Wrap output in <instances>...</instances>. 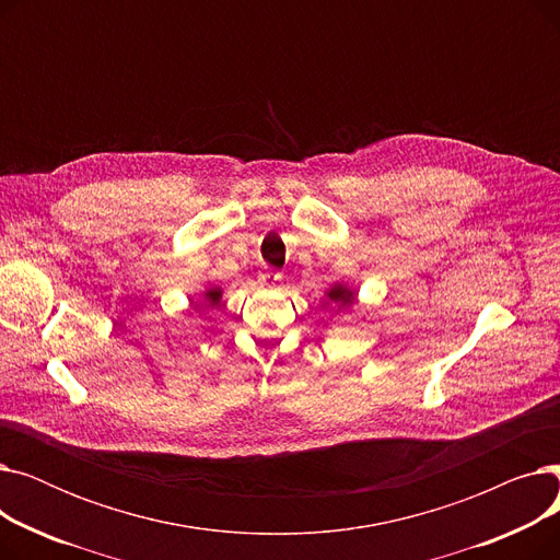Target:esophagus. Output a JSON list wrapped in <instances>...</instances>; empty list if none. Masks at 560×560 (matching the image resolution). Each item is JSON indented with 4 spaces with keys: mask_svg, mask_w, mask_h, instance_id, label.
<instances>
[{
    "mask_svg": "<svg viewBox=\"0 0 560 560\" xmlns=\"http://www.w3.org/2000/svg\"><path fill=\"white\" fill-rule=\"evenodd\" d=\"M258 281H260V285H265V288H275V285L281 281V275H279V272H270V270H265V272H260Z\"/></svg>",
    "mask_w": 560,
    "mask_h": 560,
    "instance_id": "esophagus-1",
    "label": "esophagus"
}]
</instances>
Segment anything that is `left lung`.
<instances>
[{"label": "left lung", "mask_w": 560, "mask_h": 560, "mask_svg": "<svg viewBox=\"0 0 560 560\" xmlns=\"http://www.w3.org/2000/svg\"><path fill=\"white\" fill-rule=\"evenodd\" d=\"M327 298H329V304H336L338 308H342V306H349L351 302H357L354 292L347 290L345 285H336V288H331Z\"/></svg>", "instance_id": "obj_1"}]
</instances>
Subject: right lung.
Returning a JSON list of instances; mask_svg holds the SVG:
<instances>
[{
  "label": "right lung",
  "mask_w": 560,
  "mask_h": 560,
  "mask_svg": "<svg viewBox=\"0 0 560 560\" xmlns=\"http://www.w3.org/2000/svg\"><path fill=\"white\" fill-rule=\"evenodd\" d=\"M203 298H206V306H215L222 298V290L220 288H209L203 292Z\"/></svg>",
  "instance_id": "add662e5"
}]
</instances>
